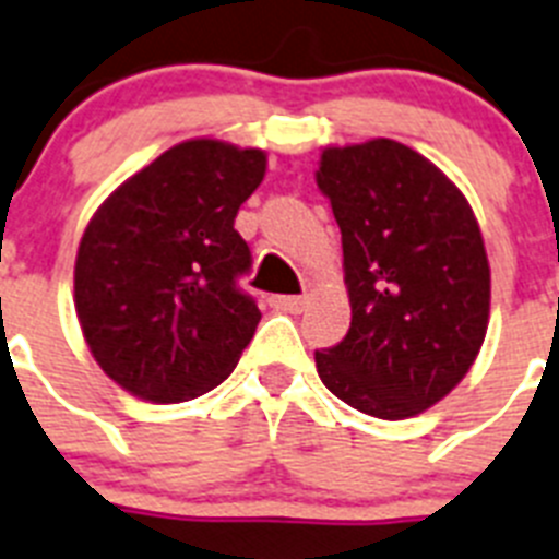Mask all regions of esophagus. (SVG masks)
<instances>
[{
    "instance_id": "1",
    "label": "esophagus",
    "mask_w": 559,
    "mask_h": 559,
    "mask_svg": "<svg viewBox=\"0 0 559 559\" xmlns=\"http://www.w3.org/2000/svg\"><path fill=\"white\" fill-rule=\"evenodd\" d=\"M270 304L275 309H284V312H304V307H307V295H272Z\"/></svg>"
}]
</instances>
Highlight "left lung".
I'll return each instance as SVG.
<instances>
[{"mask_svg":"<svg viewBox=\"0 0 559 559\" xmlns=\"http://www.w3.org/2000/svg\"><path fill=\"white\" fill-rule=\"evenodd\" d=\"M316 181L344 243L352 323L316 352L323 386L352 409L403 420L466 378L489 326L491 275L466 195L392 139L321 153Z\"/></svg>","mask_w":559,"mask_h":559,"instance_id":"obj_1","label":"left lung"}]
</instances>
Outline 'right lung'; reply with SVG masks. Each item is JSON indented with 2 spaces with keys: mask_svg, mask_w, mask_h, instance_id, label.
I'll use <instances>...</instances> for the list:
<instances>
[{
  "mask_svg": "<svg viewBox=\"0 0 559 559\" xmlns=\"http://www.w3.org/2000/svg\"><path fill=\"white\" fill-rule=\"evenodd\" d=\"M264 173V150L190 139L93 213L76 316L98 367L130 395L190 401L236 369L261 312L238 287L252 255L233 224Z\"/></svg>",
  "mask_w": 559,
  "mask_h": 559,
  "instance_id": "add662e5",
  "label": "right lung"
}]
</instances>
